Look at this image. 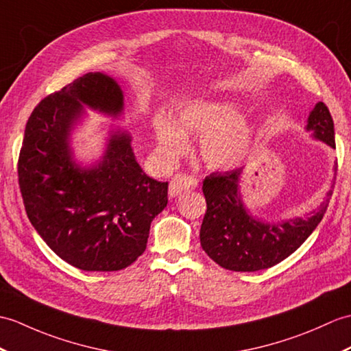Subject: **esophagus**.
Returning a JSON list of instances; mask_svg holds the SVG:
<instances>
[{"instance_id":"esophagus-1","label":"esophagus","mask_w":351,"mask_h":351,"mask_svg":"<svg viewBox=\"0 0 351 351\" xmlns=\"http://www.w3.org/2000/svg\"><path fill=\"white\" fill-rule=\"evenodd\" d=\"M195 186H197V179H195L194 176L179 173V175H175L172 178V181H170L169 195H170V197H176V195L182 194L185 191L194 190Z\"/></svg>"}]
</instances>
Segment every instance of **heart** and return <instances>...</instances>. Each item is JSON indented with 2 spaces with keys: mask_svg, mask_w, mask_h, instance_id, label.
Segmentation results:
<instances>
[{
  "mask_svg": "<svg viewBox=\"0 0 351 351\" xmlns=\"http://www.w3.org/2000/svg\"><path fill=\"white\" fill-rule=\"evenodd\" d=\"M158 149L162 158L172 162L190 149L189 136H202V157L209 167L232 169L247 157L251 148V132L241 121L233 104L214 100H195L182 106L176 124L156 121Z\"/></svg>",
  "mask_w": 351,
  "mask_h": 351,
  "instance_id": "obj_1",
  "label": "heart"
}]
</instances>
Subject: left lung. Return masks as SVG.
I'll return each instance as SVG.
<instances>
[{"instance_id": "8db88e82", "label": "left lung", "mask_w": 351, "mask_h": 351, "mask_svg": "<svg viewBox=\"0 0 351 351\" xmlns=\"http://www.w3.org/2000/svg\"><path fill=\"white\" fill-rule=\"evenodd\" d=\"M306 130H313L314 137L335 148L333 119L323 101L317 103L309 113ZM241 169L214 172L203 181L206 214L200 227V243L203 251L221 267L234 272H256L282 262L302 245L322 221L329 203L326 199L305 218L282 223L258 221L241 202ZM330 195L332 190L328 197Z\"/></svg>"}]
</instances>
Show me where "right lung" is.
<instances>
[{
    "instance_id": "add662e5",
    "label": "right lung",
    "mask_w": 351,
    "mask_h": 351,
    "mask_svg": "<svg viewBox=\"0 0 351 351\" xmlns=\"http://www.w3.org/2000/svg\"><path fill=\"white\" fill-rule=\"evenodd\" d=\"M84 104L117 117L122 91L103 73H86L45 97L25 127L19 189L31 224L56 256L82 271H121L143 254L149 227L167 205L169 182L138 166L132 137L115 132L91 169L71 160L69 136Z\"/></svg>"
}]
</instances>
